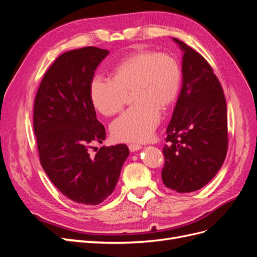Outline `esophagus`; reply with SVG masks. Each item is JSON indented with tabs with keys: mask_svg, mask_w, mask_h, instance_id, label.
Masks as SVG:
<instances>
[{
	"mask_svg": "<svg viewBox=\"0 0 257 257\" xmlns=\"http://www.w3.org/2000/svg\"><path fill=\"white\" fill-rule=\"evenodd\" d=\"M142 148L143 147L141 145H138V144H131V145H128V149H130L131 152H135V151L141 150Z\"/></svg>",
	"mask_w": 257,
	"mask_h": 257,
	"instance_id": "34e87169",
	"label": "esophagus"
}]
</instances>
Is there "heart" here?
<instances>
[{
  "mask_svg": "<svg viewBox=\"0 0 257 257\" xmlns=\"http://www.w3.org/2000/svg\"><path fill=\"white\" fill-rule=\"evenodd\" d=\"M181 84V68L167 53L138 51L127 56L112 69V79L96 76L90 84L93 107L104 115L119 112L132 92L135 105L110 125L116 142H145L161 119V109L174 103Z\"/></svg>",
  "mask_w": 257,
  "mask_h": 257,
  "instance_id": "obj_1",
  "label": "heart"
}]
</instances>
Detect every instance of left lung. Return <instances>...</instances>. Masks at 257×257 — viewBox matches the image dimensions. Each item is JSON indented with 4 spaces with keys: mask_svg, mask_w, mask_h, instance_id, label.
<instances>
[{
    "mask_svg": "<svg viewBox=\"0 0 257 257\" xmlns=\"http://www.w3.org/2000/svg\"><path fill=\"white\" fill-rule=\"evenodd\" d=\"M183 52L182 87L166 130L162 180L178 193L205 186L217 174L228 147L222 85L205 58L174 38Z\"/></svg>",
    "mask_w": 257,
    "mask_h": 257,
    "instance_id": "1",
    "label": "left lung"
}]
</instances>
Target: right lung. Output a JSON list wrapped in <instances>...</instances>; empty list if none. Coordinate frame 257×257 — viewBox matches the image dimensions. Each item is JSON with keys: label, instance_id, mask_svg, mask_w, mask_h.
I'll use <instances>...</instances> for the list:
<instances>
[{"label": "right lung", "instance_id": "1", "mask_svg": "<svg viewBox=\"0 0 257 257\" xmlns=\"http://www.w3.org/2000/svg\"><path fill=\"white\" fill-rule=\"evenodd\" d=\"M109 51L84 47L64 52L46 72L36 93L33 126L41 164L56 188L75 203L98 205L118 183L130 150L102 147L105 127L90 99L94 72Z\"/></svg>", "mask_w": 257, "mask_h": 257}]
</instances>
